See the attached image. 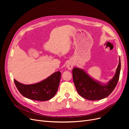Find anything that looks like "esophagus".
I'll return each mask as SVG.
<instances>
[{
  "label": "esophagus",
  "instance_id": "34e87169",
  "mask_svg": "<svg viewBox=\"0 0 129 129\" xmlns=\"http://www.w3.org/2000/svg\"><path fill=\"white\" fill-rule=\"evenodd\" d=\"M73 63L72 62H68V63H67L66 67H67V69L71 70L73 68Z\"/></svg>",
  "mask_w": 129,
  "mask_h": 129
}]
</instances>
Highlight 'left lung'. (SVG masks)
Segmentation results:
<instances>
[{"label":"left lung","mask_w":129,"mask_h":129,"mask_svg":"<svg viewBox=\"0 0 129 129\" xmlns=\"http://www.w3.org/2000/svg\"><path fill=\"white\" fill-rule=\"evenodd\" d=\"M121 62L119 63L113 78L106 84L90 77L84 70L75 67L73 78L78 93L82 97L90 100H98L108 97L113 91L119 79Z\"/></svg>","instance_id":"1"}]
</instances>
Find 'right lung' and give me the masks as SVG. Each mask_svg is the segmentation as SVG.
Returning a JSON list of instances; mask_svg holds the SVG:
<instances>
[{
  "mask_svg": "<svg viewBox=\"0 0 129 129\" xmlns=\"http://www.w3.org/2000/svg\"><path fill=\"white\" fill-rule=\"evenodd\" d=\"M61 73L59 71L52 74L49 77L35 84L24 85L14 79L18 90L22 96L29 99L46 101L52 99L57 92Z\"/></svg>",
  "mask_w": 129,
  "mask_h": 129,
  "instance_id": "obj_1",
  "label": "right lung"
}]
</instances>
